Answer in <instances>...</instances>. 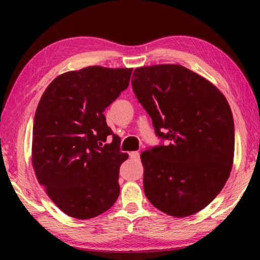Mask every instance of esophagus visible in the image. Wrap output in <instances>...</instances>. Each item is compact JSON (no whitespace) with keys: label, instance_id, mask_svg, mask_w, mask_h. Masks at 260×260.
I'll return each instance as SVG.
<instances>
[{"label":"esophagus","instance_id":"obj_1","mask_svg":"<svg viewBox=\"0 0 260 260\" xmlns=\"http://www.w3.org/2000/svg\"><path fill=\"white\" fill-rule=\"evenodd\" d=\"M129 89H131V90H132V88H131V86H129Z\"/></svg>","mask_w":260,"mask_h":260}]
</instances>
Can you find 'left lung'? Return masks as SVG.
I'll return each instance as SVG.
<instances>
[{
  "label": "left lung",
  "instance_id": "obj_1",
  "mask_svg": "<svg viewBox=\"0 0 260 260\" xmlns=\"http://www.w3.org/2000/svg\"><path fill=\"white\" fill-rule=\"evenodd\" d=\"M132 71L88 67L67 72L39 102L33 169L48 196L70 217H98L119 196V167L128 155L103 112L128 87Z\"/></svg>",
  "mask_w": 260,
  "mask_h": 260
}]
</instances>
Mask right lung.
Segmentation results:
<instances>
[{
    "label": "right lung",
    "mask_w": 260,
    "mask_h": 260,
    "mask_svg": "<svg viewBox=\"0 0 260 260\" xmlns=\"http://www.w3.org/2000/svg\"><path fill=\"white\" fill-rule=\"evenodd\" d=\"M132 87L162 141L141 156L147 199L173 217L197 213L231 174L235 136L230 104L213 85L181 65L136 69Z\"/></svg>",
    "instance_id": "obj_1"
}]
</instances>
